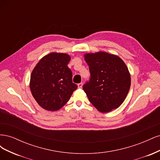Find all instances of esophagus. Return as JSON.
I'll use <instances>...</instances> for the list:
<instances>
[{
    "label": "esophagus",
    "instance_id": "esophagus-1",
    "mask_svg": "<svg viewBox=\"0 0 160 160\" xmlns=\"http://www.w3.org/2000/svg\"><path fill=\"white\" fill-rule=\"evenodd\" d=\"M77 86H78V88H82V87H83V83H79L78 85H77Z\"/></svg>",
    "mask_w": 160,
    "mask_h": 160
}]
</instances>
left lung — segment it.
Wrapping results in <instances>:
<instances>
[{"label": "left lung", "mask_w": 160, "mask_h": 160, "mask_svg": "<svg viewBox=\"0 0 160 160\" xmlns=\"http://www.w3.org/2000/svg\"><path fill=\"white\" fill-rule=\"evenodd\" d=\"M90 79L83 89L90 102L100 112L117 109L126 98L131 77L126 65L115 55L105 52L87 53Z\"/></svg>", "instance_id": "1"}]
</instances>
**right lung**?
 Instances as JSON below:
<instances>
[{
    "instance_id": "right-lung-1",
    "label": "right lung",
    "mask_w": 160,
    "mask_h": 160,
    "mask_svg": "<svg viewBox=\"0 0 160 160\" xmlns=\"http://www.w3.org/2000/svg\"><path fill=\"white\" fill-rule=\"evenodd\" d=\"M71 60L65 53L51 52L43 57L32 70L31 93L38 104L47 111H57L67 103L77 85L72 83Z\"/></svg>"
}]
</instances>
